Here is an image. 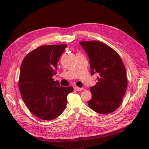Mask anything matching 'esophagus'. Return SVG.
<instances>
[{
	"instance_id": "esophagus-1",
	"label": "esophagus",
	"mask_w": 149,
	"mask_h": 149,
	"mask_svg": "<svg viewBox=\"0 0 149 149\" xmlns=\"http://www.w3.org/2000/svg\"><path fill=\"white\" fill-rule=\"evenodd\" d=\"M74 90H75V91H82V90H83L84 88H79V87H74Z\"/></svg>"
}]
</instances>
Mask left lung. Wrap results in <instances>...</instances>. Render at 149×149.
Returning <instances> with one entry per match:
<instances>
[{"instance_id":"obj_1","label":"left lung","mask_w":149,"mask_h":149,"mask_svg":"<svg viewBox=\"0 0 149 149\" xmlns=\"http://www.w3.org/2000/svg\"><path fill=\"white\" fill-rule=\"evenodd\" d=\"M88 55L91 75L99 74L98 82L90 88L92 98L88 101L94 111L108 114L120 105L127 88L126 70L118 54L98 40L79 42Z\"/></svg>"}]
</instances>
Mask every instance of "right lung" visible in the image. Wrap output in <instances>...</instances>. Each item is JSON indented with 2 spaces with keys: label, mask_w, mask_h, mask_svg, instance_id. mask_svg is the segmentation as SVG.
Listing matches in <instances>:
<instances>
[{
  "label": "right lung",
  "mask_w": 149,
  "mask_h": 149,
  "mask_svg": "<svg viewBox=\"0 0 149 149\" xmlns=\"http://www.w3.org/2000/svg\"><path fill=\"white\" fill-rule=\"evenodd\" d=\"M67 44L40 46L28 54L20 66L18 86L29 110L44 120L55 119L65 110L72 87H61L52 77Z\"/></svg>",
  "instance_id": "1"
}]
</instances>
